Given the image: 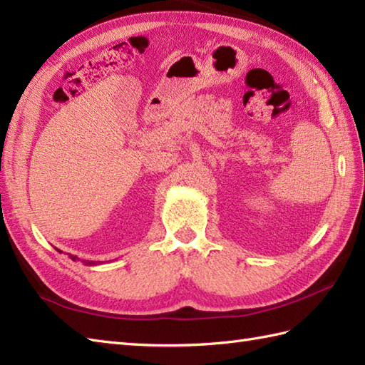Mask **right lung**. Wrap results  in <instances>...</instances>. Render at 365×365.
<instances>
[{
    "mask_svg": "<svg viewBox=\"0 0 365 365\" xmlns=\"http://www.w3.org/2000/svg\"><path fill=\"white\" fill-rule=\"evenodd\" d=\"M58 251H59V250H58ZM71 259H72L73 262L78 260V257H76V255H72V254H71ZM84 263H86V265H98L100 262H94V260H86V262H84Z\"/></svg>",
    "mask_w": 365,
    "mask_h": 365,
    "instance_id": "1",
    "label": "right lung"
}]
</instances>
